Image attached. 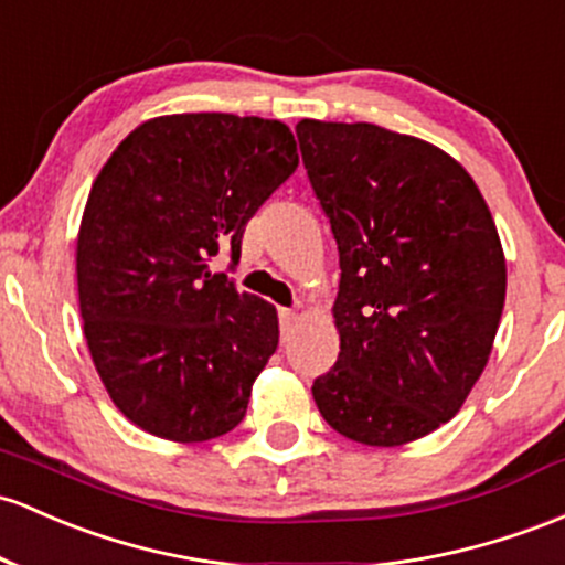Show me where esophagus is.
Masks as SVG:
<instances>
[{
  "mask_svg": "<svg viewBox=\"0 0 565 565\" xmlns=\"http://www.w3.org/2000/svg\"><path fill=\"white\" fill-rule=\"evenodd\" d=\"M281 332L284 334H289L292 332V327H295V321H297V313L295 311H289V308H281Z\"/></svg>",
  "mask_w": 565,
  "mask_h": 565,
  "instance_id": "1",
  "label": "esophagus"
}]
</instances>
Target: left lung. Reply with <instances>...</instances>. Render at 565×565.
I'll use <instances>...</instances> for the list:
<instances>
[{"label":"left lung","instance_id":"1","mask_svg":"<svg viewBox=\"0 0 565 565\" xmlns=\"http://www.w3.org/2000/svg\"><path fill=\"white\" fill-rule=\"evenodd\" d=\"M297 139L340 252V353L316 407L353 443H413L461 411L491 356L507 295L491 209L415 136L300 120Z\"/></svg>","mask_w":565,"mask_h":565}]
</instances>
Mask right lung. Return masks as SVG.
Masks as SVG:
<instances>
[{
	"label": "right lung",
	"instance_id": "obj_1",
	"mask_svg": "<svg viewBox=\"0 0 565 565\" xmlns=\"http://www.w3.org/2000/svg\"><path fill=\"white\" fill-rule=\"evenodd\" d=\"M289 126L225 111L141 122L93 182L77 295L109 399L139 429L206 443L244 420L278 345V313L209 259L241 257L254 212L292 177Z\"/></svg>",
	"mask_w": 565,
	"mask_h": 565
}]
</instances>
